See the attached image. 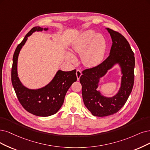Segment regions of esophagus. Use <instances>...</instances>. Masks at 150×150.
<instances>
[{
	"label": "esophagus",
	"mask_w": 150,
	"mask_h": 150,
	"mask_svg": "<svg viewBox=\"0 0 150 150\" xmlns=\"http://www.w3.org/2000/svg\"><path fill=\"white\" fill-rule=\"evenodd\" d=\"M76 77H77V80H79L80 76H81L82 74H81V71L80 70H76Z\"/></svg>",
	"instance_id": "obj_1"
}]
</instances>
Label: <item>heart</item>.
<instances>
[{"instance_id":"obj_1","label":"heart","mask_w":150,"mask_h":150,"mask_svg":"<svg viewBox=\"0 0 150 150\" xmlns=\"http://www.w3.org/2000/svg\"><path fill=\"white\" fill-rule=\"evenodd\" d=\"M73 49L78 53H82V62L86 66H94L100 63L106 52L107 42L101 34L93 30L85 31L73 44ZM67 59L70 62H75L76 59L71 53L67 54Z\"/></svg>"}]
</instances>
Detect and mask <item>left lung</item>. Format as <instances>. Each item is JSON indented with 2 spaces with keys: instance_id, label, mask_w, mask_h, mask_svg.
Listing matches in <instances>:
<instances>
[{
  "instance_id": "left-lung-1",
  "label": "left lung",
  "mask_w": 150,
  "mask_h": 150,
  "mask_svg": "<svg viewBox=\"0 0 150 150\" xmlns=\"http://www.w3.org/2000/svg\"><path fill=\"white\" fill-rule=\"evenodd\" d=\"M107 30L112 41L109 55L99 65L84 70L80 79L85 106L98 117L117 112L128 99L134 83L135 57L129 42L119 32L110 28ZM116 63L120 64L123 74L121 86L113 97H105L97 90L99 79Z\"/></svg>"
}]
</instances>
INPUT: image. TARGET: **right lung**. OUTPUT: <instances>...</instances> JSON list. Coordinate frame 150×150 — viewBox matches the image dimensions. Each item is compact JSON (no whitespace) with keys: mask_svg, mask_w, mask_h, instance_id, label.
Returning <instances> with one entry per match:
<instances>
[{"mask_svg":"<svg viewBox=\"0 0 150 150\" xmlns=\"http://www.w3.org/2000/svg\"><path fill=\"white\" fill-rule=\"evenodd\" d=\"M42 30L40 26L33 28L16 47L13 56L11 79L16 96L23 108L33 115L47 117L55 114L60 109L64 103L66 93L77 79L75 69L70 71L58 70L52 80L40 89H28L21 84L17 74V61L20 51L28 37L36 31ZM47 30V28H44V31Z\"/></svg>","mask_w":150,"mask_h":150,"instance_id":"obj_1","label":"right lung"}]
</instances>
